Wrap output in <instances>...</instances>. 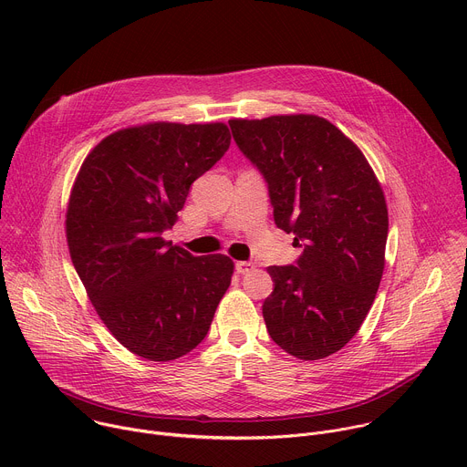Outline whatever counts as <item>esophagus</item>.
<instances>
[{"label": "esophagus", "mask_w": 467, "mask_h": 467, "mask_svg": "<svg viewBox=\"0 0 467 467\" xmlns=\"http://www.w3.org/2000/svg\"><path fill=\"white\" fill-rule=\"evenodd\" d=\"M253 270H254V264H253V262H245V260L236 262V272H238L240 275H245V274H249V272H253Z\"/></svg>", "instance_id": "obj_1"}]
</instances>
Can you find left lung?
Returning a JSON list of instances; mask_svg holds the SVG:
<instances>
[{
  "instance_id": "obj_1",
  "label": "left lung",
  "mask_w": 467,
  "mask_h": 467,
  "mask_svg": "<svg viewBox=\"0 0 467 467\" xmlns=\"http://www.w3.org/2000/svg\"><path fill=\"white\" fill-rule=\"evenodd\" d=\"M240 151L268 182L274 218L303 247L270 265L262 305L272 340L299 360L340 351L366 319L384 272L388 209L358 146L316 114L229 119Z\"/></svg>"
}]
</instances>
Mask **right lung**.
Segmentation results:
<instances>
[{
	"label": "right lung",
	"instance_id": "1",
	"mask_svg": "<svg viewBox=\"0 0 467 467\" xmlns=\"http://www.w3.org/2000/svg\"><path fill=\"white\" fill-rule=\"evenodd\" d=\"M222 121L119 129L85 159L66 211L76 272L110 335L170 362L202 344L231 285L227 254L193 256L162 238L190 184L229 150Z\"/></svg>",
	"mask_w": 467,
	"mask_h": 467
}]
</instances>
